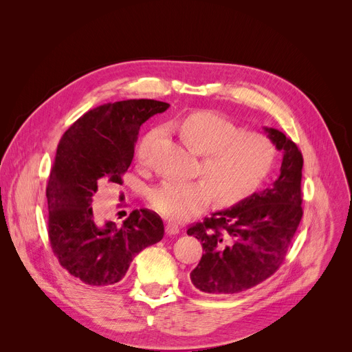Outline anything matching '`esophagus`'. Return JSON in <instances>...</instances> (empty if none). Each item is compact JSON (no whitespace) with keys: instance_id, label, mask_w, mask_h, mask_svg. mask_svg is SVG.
Wrapping results in <instances>:
<instances>
[{"instance_id":"esophagus-1","label":"esophagus","mask_w":352,"mask_h":352,"mask_svg":"<svg viewBox=\"0 0 352 352\" xmlns=\"http://www.w3.org/2000/svg\"><path fill=\"white\" fill-rule=\"evenodd\" d=\"M166 233L168 236H174V234H178L179 233V228L177 225H174V223H167L166 226Z\"/></svg>"}]
</instances>
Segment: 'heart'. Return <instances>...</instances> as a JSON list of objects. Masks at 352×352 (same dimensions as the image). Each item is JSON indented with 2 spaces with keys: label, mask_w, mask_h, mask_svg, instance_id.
<instances>
[{
  "label": "heart",
  "mask_w": 352,
  "mask_h": 352,
  "mask_svg": "<svg viewBox=\"0 0 352 352\" xmlns=\"http://www.w3.org/2000/svg\"><path fill=\"white\" fill-rule=\"evenodd\" d=\"M181 135L195 153L204 155L202 173L209 181H167L151 190L150 204L164 217L182 221L202 212L214 192L217 202L236 204L257 189L270 174L275 147L263 133L239 131L228 119L210 112L186 116ZM160 132L148 133L139 144L138 157L146 162Z\"/></svg>",
  "instance_id": "obj_1"
}]
</instances>
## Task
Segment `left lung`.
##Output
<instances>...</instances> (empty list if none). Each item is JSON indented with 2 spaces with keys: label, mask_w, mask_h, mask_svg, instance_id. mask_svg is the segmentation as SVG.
Masks as SVG:
<instances>
[{
  "label": "left lung",
  "mask_w": 352,
  "mask_h": 352,
  "mask_svg": "<svg viewBox=\"0 0 352 352\" xmlns=\"http://www.w3.org/2000/svg\"><path fill=\"white\" fill-rule=\"evenodd\" d=\"M264 132L282 151L279 177L271 186L212 213L186 232L204 248L199 264L189 274L199 292L232 295L261 283L283 263L299 226L302 153L278 129L264 127Z\"/></svg>",
  "instance_id": "1"
}]
</instances>
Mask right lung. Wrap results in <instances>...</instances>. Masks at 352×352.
I'll use <instances>...</instances> for the list:
<instances>
[{
    "instance_id": "right-lung-1",
    "label": "right lung",
    "mask_w": 352,
    "mask_h": 352,
    "mask_svg": "<svg viewBox=\"0 0 352 352\" xmlns=\"http://www.w3.org/2000/svg\"><path fill=\"white\" fill-rule=\"evenodd\" d=\"M168 104L127 100L94 108L63 135L50 171L46 197L47 233L60 265L87 285L119 282L136 255L164 236V225L151 210H133L122 225L94 214L98 186L122 185L140 126Z\"/></svg>"
}]
</instances>
